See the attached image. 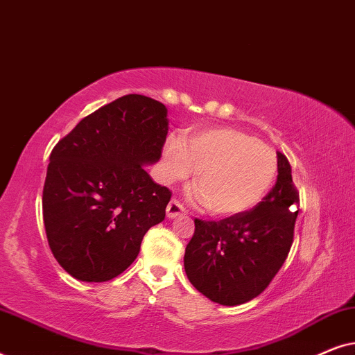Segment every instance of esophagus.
Returning <instances> with one entry per match:
<instances>
[{"instance_id":"1","label":"esophagus","mask_w":355,"mask_h":355,"mask_svg":"<svg viewBox=\"0 0 355 355\" xmlns=\"http://www.w3.org/2000/svg\"><path fill=\"white\" fill-rule=\"evenodd\" d=\"M182 215H186V208H184L181 203H179L178 200H171L168 203V207H166V216L168 218H178V216H182Z\"/></svg>"}]
</instances>
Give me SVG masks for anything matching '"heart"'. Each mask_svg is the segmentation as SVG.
Instances as JSON below:
<instances>
[{
	"label": "heart",
	"instance_id": "1",
	"mask_svg": "<svg viewBox=\"0 0 355 355\" xmlns=\"http://www.w3.org/2000/svg\"><path fill=\"white\" fill-rule=\"evenodd\" d=\"M278 169L268 145L232 128L200 129L186 144L168 137L162 153V178L181 181L197 171V202L216 216L237 215L261 200Z\"/></svg>",
	"mask_w": 355,
	"mask_h": 355
}]
</instances>
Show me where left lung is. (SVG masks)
I'll use <instances>...</instances> for the list:
<instances>
[{"label":"left lung","instance_id":"8db88e82","mask_svg":"<svg viewBox=\"0 0 355 355\" xmlns=\"http://www.w3.org/2000/svg\"><path fill=\"white\" fill-rule=\"evenodd\" d=\"M278 157L275 187L250 211L221 221L196 220L184 270L198 293L221 305H241L263 293L283 266L294 239L299 193L291 164Z\"/></svg>","mask_w":355,"mask_h":355}]
</instances>
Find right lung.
<instances>
[{
    "instance_id": "right-lung-1",
    "label": "right lung",
    "mask_w": 355,
    "mask_h": 355,
    "mask_svg": "<svg viewBox=\"0 0 355 355\" xmlns=\"http://www.w3.org/2000/svg\"><path fill=\"white\" fill-rule=\"evenodd\" d=\"M168 123L163 103L124 95L53 148L43 223L53 255L76 279L116 278L137 259L145 232L164 220L171 192L144 166L162 157Z\"/></svg>"
}]
</instances>
